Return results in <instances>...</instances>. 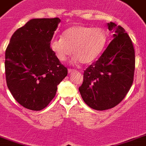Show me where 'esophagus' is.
<instances>
[{"label":"esophagus","instance_id":"esophagus-1","mask_svg":"<svg viewBox=\"0 0 146 146\" xmlns=\"http://www.w3.org/2000/svg\"><path fill=\"white\" fill-rule=\"evenodd\" d=\"M74 71H75V70H73V69H68V73H73Z\"/></svg>","mask_w":146,"mask_h":146}]
</instances>
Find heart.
Instances as JSON below:
<instances>
[{
  "instance_id": "b5f03b06",
  "label": "heart",
  "mask_w": 146,
  "mask_h": 146,
  "mask_svg": "<svg viewBox=\"0 0 146 146\" xmlns=\"http://www.w3.org/2000/svg\"><path fill=\"white\" fill-rule=\"evenodd\" d=\"M107 38V33L102 28L76 25L66 29L62 38L52 39L50 48L60 62H64L73 52L74 62L89 64L101 55Z\"/></svg>"
}]
</instances>
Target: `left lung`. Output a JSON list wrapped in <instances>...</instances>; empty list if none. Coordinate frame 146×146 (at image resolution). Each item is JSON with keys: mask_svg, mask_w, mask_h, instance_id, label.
<instances>
[{"mask_svg": "<svg viewBox=\"0 0 146 146\" xmlns=\"http://www.w3.org/2000/svg\"><path fill=\"white\" fill-rule=\"evenodd\" d=\"M113 40L100 58L84 72L79 90L83 100L91 108L104 111L118 105L129 91L133 81L135 53L125 30L110 22Z\"/></svg>", "mask_w": 146, "mask_h": 146, "instance_id": "1", "label": "left lung"}]
</instances>
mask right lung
Returning <instances> with one entry per match:
<instances>
[{"mask_svg": "<svg viewBox=\"0 0 146 146\" xmlns=\"http://www.w3.org/2000/svg\"><path fill=\"white\" fill-rule=\"evenodd\" d=\"M60 22L58 18L29 20L13 33L6 50L7 87L18 103L32 111L46 108L67 75L50 48Z\"/></svg>", "mask_w": 146, "mask_h": 146, "instance_id": "obj_1", "label": "right lung"}]
</instances>
